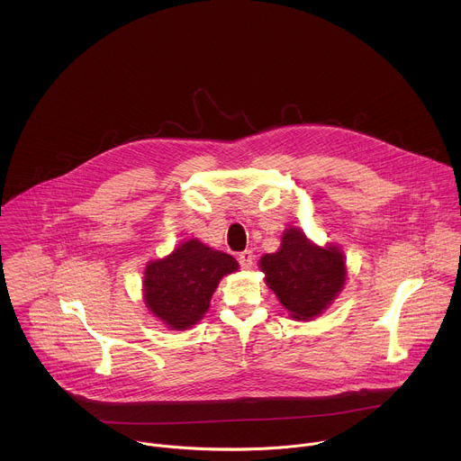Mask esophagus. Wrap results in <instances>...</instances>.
<instances>
[{"instance_id":"obj_1","label":"esophagus","mask_w":461,"mask_h":461,"mask_svg":"<svg viewBox=\"0 0 461 461\" xmlns=\"http://www.w3.org/2000/svg\"><path fill=\"white\" fill-rule=\"evenodd\" d=\"M253 260H255V255H253L251 251H242V253L239 255V264H240L242 269H251Z\"/></svg>"}]
</instances>
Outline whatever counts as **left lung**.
<instances>
[{
    "label": "left lung",
    "mask_w": 461,
    "mask_h": 461,
    "mask_svg": "<svg viewBox=\"0 0 461 461\" xmlns=\"http://www.w3.org/2000/svg\"><path fill=\"white\" fill-rule=\"evenodd\" d=\"M267 285L296 320L321 314L347 280L345 257L336 246L318 248L300 230L284 231L276 253L260 258Z\"/></svg>",
    "instance_id": "8db88e82"
}]
</instances>
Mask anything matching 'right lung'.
I'll list each match as a JSON object with an SVG mask.
<instances>
[{
	"instance_id": "obj_1",
	"label": "right lung",
	"mask_w": 461,
	"mask_h": 461,
	"mask_svg": "<svg viewBox=\"0 0 461 461\" xmlns=\"http://www.w3.org/2000/svg\"><path fill=\"white\" fill-rule=\"evenodd\" d=\"M237 269L239 264L231 255L192 239L167 258L147 266L145 303L165 325L185 330L204 316L219 280Z\"/></svg>"
}]
</instances>
